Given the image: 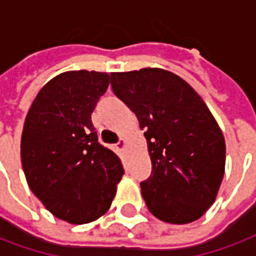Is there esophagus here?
I'll list each match as a JSON object with an SVG mask.
<instances>
[{"mask_svg":"<svg viewBox=\"0 0 256 256\" xmlns=\"http://www.w3.org/2000/svg\"><path fill=\"white\" fill-rule=\"evenodd\" d=\"M116 145H118V148L119 149H124V148L128 146V140H126V138H120V140H119V142L116 144Z\"/></svg>","mask_w":256,"mask_h":256,"instance_id":"obj_1","label":"esophagus"}]
</instances>
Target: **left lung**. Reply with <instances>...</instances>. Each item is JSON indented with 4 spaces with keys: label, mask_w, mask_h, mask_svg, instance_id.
I'll use <instances>...</instances> for the list:
<instances>
[{
    "label": "left lung",
    "mask_w": 256,
    "mask_h": 256,
    "mask_svg": "<svg viewBox=\"0 0 256 256\" xmlns=\"http://www.w3.org/2000/svg\"><path fill=\"white\" fill-rule=\"evenodd\" d=\"M114 94L145 130L152 174L141 183L149 212L170 224L200 218L225 172V138L188 82L160 68L111 73Z\"/></svg>",
    "instance_id": "left-lung-1"
}]
</instances>
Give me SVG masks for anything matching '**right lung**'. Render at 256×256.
<instances>
[{
    "label": "right lung",
    "instance_id": "1",
    "mask_svg": "<svg viewBox=\"0 0 256 256\" xmlns=\"http://www.w3.org/2000/svg\"><path fill=\"white\" fill-rule=\"evenodd\" d=\"M108 85L107 73L64 72L39 90L26 116L20 153L28 186L69 224L106 214L123 176L120 158L98 142L90 120Z\"/></svg>",
    "mask_w": 256,
    "mask_h": 256
}]
</instances>
